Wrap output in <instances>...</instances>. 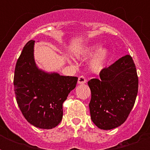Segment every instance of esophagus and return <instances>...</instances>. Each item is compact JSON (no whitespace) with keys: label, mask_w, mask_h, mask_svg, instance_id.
<instances>
[{"label":"esophagus","mask_w":150,"mask_h":150,"mask_svg":"<svg viewBox=\"0 0 150 150\" xmlns=\"http://www.w3.org/2000/svg\"><path fill=\"white\" fill-rule=\"evenodd\" d=\"M86 82V79L85 78V76L83 75H81L79 77V79H78V83L79 84H85Z\"/></svg>","instance_id":"1"}]
</instances>
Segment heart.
I'll use <instances>...</instances> for the list:
<instances>
[{
	"label": "heart",
	"instance_id": "obj_1",
	"mask_svg": "<svg viewBox=\"0 0 150 150\" xmlns=\"http://www.w3.org/2000/svg\"><path fill=\"white\" fill-rule=\"evenodd\" d=\"M96 52L98 54L96 53ZM96 54L91 63V68L93 71L99 72L102 70L105 63L108 58L109 52L107 49H100L99 45H93L85 49L81 54H78V57H89Z\"/></svg>",
	"mask_w": 150,
	"mask_h": 150
}]
</instances>
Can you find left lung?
Listing matches in <instances>:
<instances>
[{"label": "left lung", "mask_w": 150, "mask_h": 150, "mask_svg": "<svg viewBox=\"0 0 150 150\" xmlns=\"http://www.w3.org/2000/svg\"><path fill=\"white\" fill-rule=\"evenodd\" d=\"M91 90L89 107L93 122L103 130L113 129L128 118L139 89L135 64L131 55L103 68L100 79L88 82Z\"/></svg>", "instance_id": "obj_1"}]
</instances>
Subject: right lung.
I'll return each instance as SVG.
<instances>
[{
  "label": "right lung",
  "instance_id": "add662e5",
  "mask_svg": "<svg viewBox=\"0 0 150 150\" xmlns=\"http://www.w3.org/2000/svg\"><path fill=\"white\" fill-rule=\"evenodd\" d=\"M34 42L25 44L15 65V98L28 122L36 128L51 129L62 120L63 103L76 86L78 78L40 70L34 61Z\"/></svg>",
  "mask_w": 150,
  "mask_h": 150
}]
</instances>
